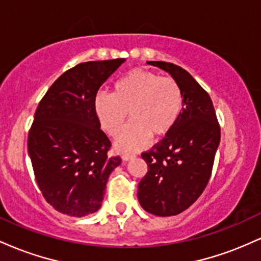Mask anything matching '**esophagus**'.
I'll return each instance as SVG.
<instances>
[{
	"instance_id": "34e87169",
	"label": "esophagus",
	"mask_w": 261,
	"mask_h": 261,
	"mask_svg": "<svg viewBox=\"0 0 261 261\" xmlns=\"http://www.w3.org/2000/svg\"><path fill=\"white\" fill-rule=\"evenodd\" d=\"M121 158H122V161H130V160H133V158H135V154H131V153H124L121 155Z\"/></svg>"
}]
</instances>
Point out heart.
I'll use <instances>...</instances> for the list:
<instances>
[{
  "label": "heart",
  "instance_id": "1",
  "mask_svg": "<svg viewBox=\"0 0 261 261\" xmlns=\"http://www.w3.org/2000/svg\"><path fill=\"white\" fill-rule=\"evenodd\" d=\"M182 104V92L175 80L134 70L116 81L113 93L95 95L94 112L110 136L120 133L128 113L131 122L115 145L120 151H137L147 145L151 136L162 137L174 127Z\"/></svg>",
  "mask_w": 261,
  "mask_h": 261
}]
</instances>
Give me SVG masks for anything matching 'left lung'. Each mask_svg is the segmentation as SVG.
Segmentation results:
<instances>
[{
    "mask_svg": "<svg viewBox=\"0 0 261 261\" xmlns=\"http://www.w3.org/2000/svg\"><path fill=\"white\" fill-rule=\"evenodd\" d=\"M176 81L182 110L174 127L142 158L148 172L139 182L140 205L155 216H175L196 201L207 185L220 145L221 128L207 92L188 71L164 61H148Z\"/></svg>",
    "mask_w": 261,
    "mask_h": 261,
    "instance_id": "obj_1",
    "label": "left lung"
}]
</instances>
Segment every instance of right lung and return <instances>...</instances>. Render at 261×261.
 <instances>
[{"mask_svg":"<svg viewBox=\"0 0 261 261\" xmlns=\"http://www.w3.org/2000/svg\"><path fill=\"white\" fill-rule=\"evenodd\" d=\"M125 59L83 62L62 73L35 110L28 153L35 180L56 211L72 217L97 212L108 178L121 164L94 112L98 89Z\"/></svg>","mask_w":261,"mask_h":261,"instance_id":"1","label":"right lung"}]
</instances>
